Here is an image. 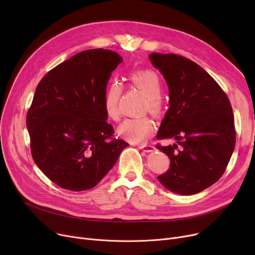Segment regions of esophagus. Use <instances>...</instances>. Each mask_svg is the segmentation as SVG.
Listing matches in <instances>:
<instances>
[{"mask_svg":"<svg viewBox=\"0 0 255 255\" xmlns=\"http://www.w3.org/2000/svg\"><path fill=\"white\" fill-rule=\"evenodd\" d=\"M138 148L145 153H150V152L155 151V146H153L151 144H139Z\"/></svg>","mask_w":255,"mask_h":255,"instance_id":"1","label":"esophagus"}]
</instances>
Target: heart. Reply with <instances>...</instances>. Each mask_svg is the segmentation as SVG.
<instances>
[{
  "label": "heart",
  "instance_id": "b5f03b06",
  "mask_svg": "<svg viewBox=\"0 0 255 255\" xmlns=\"http://www.w3.org/2000/svg\"><path fill=\"white\" fill-rule=\"evenodd\" d=\"M129 79L131 84L145 94L143 101V110L154 116H158L162 111V100L160 95L162 92V83L159 75L149 69L133 71ZM123 89L120 83L113 82L107 87L104 98L103 109L106 117L112 121L120 120L121 107L120 101L122 97ZM154 132V125L148 117H139L127 119L118 128V134L131 142H141L148 139Z\"/></svg>",
  "mask_w": 255,
  "mask_h": 255
}]
</instances>
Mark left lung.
Instances as JSON below:
<instances>
[{
  "label": "left lung",
  "instance_id": "obj_1",
  "mask_svg": "<svg viewBox=\"0 0 255 255\" xmlns=\"http://www.w3.org/2000/svg\"><path fill=\"white\" fill-rule=\"evenodd\" d=\"M152 64L165 78L169 109L158 139L176 143L156 148L170 159L158 180L178 194L207 189L224 173L235 149L236 128L229 97L206 70L175 53H151Z\"/></svg>",
  "mask_w": 255,
  "mask_h": 255
}]
</instances>
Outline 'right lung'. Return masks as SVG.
Wrapping results in <instances>:
<instances>
[{
    "label": "right lung",
    "mask_w": 255,
    "mask_h": 255,
    "mask_svg": "<svg viewBox=\"0 0 255 255\" xmlns=\"http://www.w3.org/2000/svg\"><path fill=\"white\" fill-rule=\"evenodd\" d=\"M121 62L110 49L80 51L47 72L36 88L26 114L32 157L64 189L95 187L129 145L114 136L103 109L107 82Z\"/></svg>",
    "instance_id": "obj_1"
}]
</instances>
